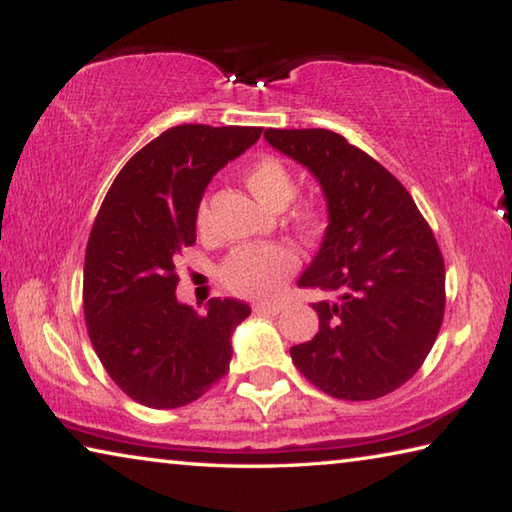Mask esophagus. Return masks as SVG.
I'll return each mask as SVG.
<instances>
[{"mask_svg":"<svg viewBox=\"0 0 512 512\" xmlns=\"http://www.w3.org/2000/svg\"><path fill=\"white\" fill-rule=\"evenodd\" d=\"M253 311L255 314H280L282 305H277V302H257V305H253Z\"/></svg>","mask_w":512,"mask_h":512,"instance_id":"obj_1","label":"esophagus"}]
</instances>
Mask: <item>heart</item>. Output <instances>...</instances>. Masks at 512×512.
Listing matches in <instances>:
<instances>
[{"instance_id":"obj_1","label":"heart","mask_w":512,"mask_h":512,"mask_svg":"<svg viewBox=\"0 0 512 512\" xmlns=\"http://www.w3.org/2000/svg\"><path fill=\"white\" fill-rule=\"evenodd\" d=\"M244 183L259 203L282 210L298 192L296 178L280 158L264 155L244 169ZM320 214L314 203H300L293 210V221L300 228L311 230ZM198 232L207 230V205L196 210ZM298 268V255L287 244H246L237 246L223 257L219 266L221 282L237 296L271 298L287 284L289 275Z\"/></svg>"}]
</instances>
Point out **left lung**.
<instances>
[{"label": "left lung", "instance_id": "left-lung-1", "mask_svg": "<svg viewBox=\"0 0 512 512\" xmlns=\"http://www.w3.org/2000/svg\"><path fill=\"white\" fill-rule=\"evenodd\" d=\"M266 142L314 173L329 225L298 280L318 332L293 345L296 368L336 400H377L406 384L445 316V259L418 205L391 171L325 128H266Z\"/></svg>", "mask_w": 512, "mask_h": 512}]
</instances>
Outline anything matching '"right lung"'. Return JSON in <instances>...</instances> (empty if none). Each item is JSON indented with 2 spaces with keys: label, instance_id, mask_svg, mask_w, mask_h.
<instances>
[{
  "label": "right lung",
  "instance_id": "right-lung-1",
  "mask_svg": "<svg viewBox=\"0 0 512 512\" xmlns=\"http://www.w3.org/2000/svg\"><path fill=\"white\" fill-rule=\"evenodd\" d=\"M259 126H173L137 151L94 219L83 268L92 348L110 379L151 409L198 400L230 370V336L250 307L212 298L207 314L176 300V264L196 241L207 183L253 146Z\"/></svg>",
  "mask_w": 512,
  "mask_h": 512
}]
</instances>
